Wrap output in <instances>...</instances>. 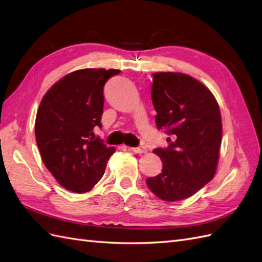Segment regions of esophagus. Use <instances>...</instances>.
Instances as JSON below:
<instances>
[{
  "mask_svg": "<svg viewBox=\"0 0 262 262\" xmlns=\"http://www.w3.org/2000/svg\"><path fill=\"white\" fill-rule=\"evenodd\" d=\"M130 150L134 151V152H136V154H144V152L147 151L146 147H145V146H142V145L138 146V147H132Z\"/></svg>",
  "mask_w": 262,
  "mask_h": 262,
  "instance_id": "obj_1",
  "label": "esophagus"
}]
</instances>
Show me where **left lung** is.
<instances>
[{"label": "left lung", "instance_id": "obj_1", "mask_svg": "<svg viewBox=\"0 0 262 262\" xmlns=\"http://www.w3.org/2000/svg\"><path fill=\"white\" fill-rule=\"evenodd\" d=\"M151 100L158 129L171 135L167 148H156L163 162L159 175L146 179L165 201L192 196L216 173L223 136L216 98L199 80L183 73L152 74Z\"/></svg>", "mask_w": 262, "mask_h": 262}]
</instances>
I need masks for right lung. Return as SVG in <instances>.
Masks as SVG:
<instances>
[{
    "mask_svg": "<svg viewBox=\"0 0 262 262\" xmlns=\"http://www.w3.org/2000/svg\"><path fill=\"white\" fill-rule=\"evenodd\" d=\"M119 70L84 69L67 74L45 94L37 110L35 137L46 168L71 191H90L115 152L95 136L102 127L104 85Z\"/></svg>",
    "mask_w": 262,
    "mask_h": 262,
    "instance_id": "right-lung-1",
    "label": "right lung"
}]
</instances>
